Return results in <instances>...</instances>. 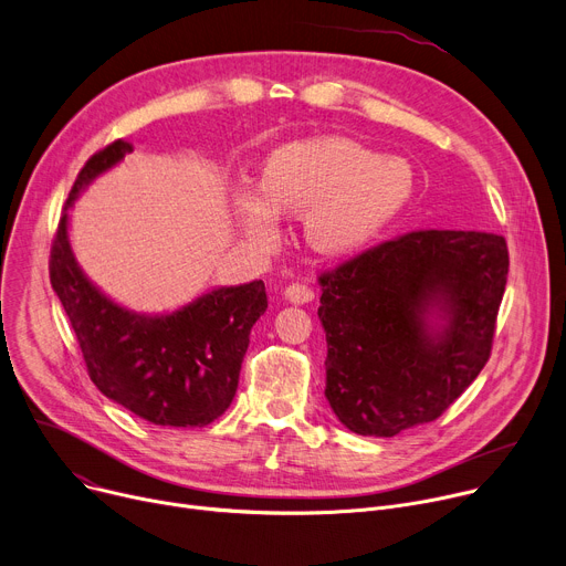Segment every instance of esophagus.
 I'll list each match as a JSON object with an SVG mask.
<instances>
[{"mask_svg": "<svg viewBox=\"0 0 566 566\" xmlns=\"http://www.w3.org/2000/svg\"><path fill=\"white\" fill-rule=\"evenodd\" d=\"M284 297L293 305H307L314 300V291L305 284H291L284 289Z\"/></svg>", "mask_w": 566, "mask_h": 566, "instance_id": "34e87169", "label": "esophagus"}]
</instances>
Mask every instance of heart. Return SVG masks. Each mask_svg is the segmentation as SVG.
I'll list each match as a JSON object with an SVG mask.
<instances>
[{"label":"heart","instance_id":"obj_1","mask_svg":"<svg viewBox=\"0 0 566 566\" xmlns=\"http://www.w3.org/2000/svg\"><path fill=\"white\" fill-rule=\"evenodd\" d=\"M413 170L348 138L289 143L266 159L261 188L230 198L241 241L256 254L280 248L284 216L303 218L307 245L329 259L378 241L413 196Z\"/></svg>","mask_w":566,"mask_h":566}]
</instances>
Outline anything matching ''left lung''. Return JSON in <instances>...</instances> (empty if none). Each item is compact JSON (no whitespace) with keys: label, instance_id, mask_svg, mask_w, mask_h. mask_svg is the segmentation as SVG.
<instances>
[{"label":"left lung","instance_id":"obj_1","mask_svg":"<svg viewBox=\"0 0 566 566\" xmlns=\"http://www.w3.org/2000/svg\"><path fill=\"white\" fill-rule=\"evenodd\" d=\"M507 269L499 234L426 230L323 275L336 419L361 437H396L441 417L489 359Z\"/></svg>","mask_w":566,"mask_h":566}]
</instances>
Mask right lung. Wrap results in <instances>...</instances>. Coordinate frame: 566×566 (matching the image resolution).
I'll return each instance as SVG.
<instances>
[{
	"label": "right lung",
	"instance_id": "obj_1",
	"mask_svg": "<svg viewBox=\"0 0 566 566\" xmlns=\"http://www.w3.org/2000/svg\"><path fill=\"white\" fill-rule=\"evenodd\" d=\"M129 153V143H111L74 181L52 245V289L77 334L91 380L108 400L155 426L205 428L234 400L250 329L269 307L266 286L261 280L216 286L157 314L106 295L72 252L70 209Z\"/></svg>",
	"mask_w": 566,
	"mask_h": 566
}]
</instances>
